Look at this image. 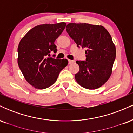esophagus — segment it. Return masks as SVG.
Here are the masks:
<instances>
[{
    "label": "esophagus",
    "mask_w": 133,
    "mask_h": 133,
    "mask_svg": "<svg viewBox=\"0 0 133 133\" xmlns=\"http://www.w3.org/2000/svg\"><path fill=\"white\" fill-rule=\"evenodd\" d=\"M68 61H69V64H72V63H73V62H74V61H72V60H69H69H68Z\"/></svg>",
    "instance_id": "obj_1"
}]
</instances>
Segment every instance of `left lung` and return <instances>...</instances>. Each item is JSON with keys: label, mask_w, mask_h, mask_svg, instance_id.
Returning a JSON list of instances; mask_svg holds the SVG:
<instances>
[{"label": "left lung", "mask_w": 133, "mask_h": 133, "mask_svg": "<svg viewBox=\"0 0 133 133\" xmlns=\"http://www.w3.org/2000/svg\"><path fill=\"white\" fill-rule=\"evenodd\" d=\"M66 31L77 47L86 48V60L77 61L79 71L75 79L80 86L96 89L108 81L116 58V47L103 26L86 23H69Z\"/></svg>", "instance_id": "left-lung-1"}]
</instances>
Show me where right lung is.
Here are the masks:
<instances>
[{
  "label": "right lung",
  "instance_id": "add662e5",
  "mask_svg": "<svg viewBox=\"0 0 133 133\" xmlns=\"http://www.w3.org/2000/svg\"><path fill=\"white\" fill-rule=\"evenodd\" d=\"M65 25V22L37 25L20 41L18 65L25 80L36 89H44L52 86L60 72L68 64L66 59L47 57L51 51H57L54 42Z\"/></svg>",
  "mask_w": 133,
  "mask_h": 133
}]
</instances>
